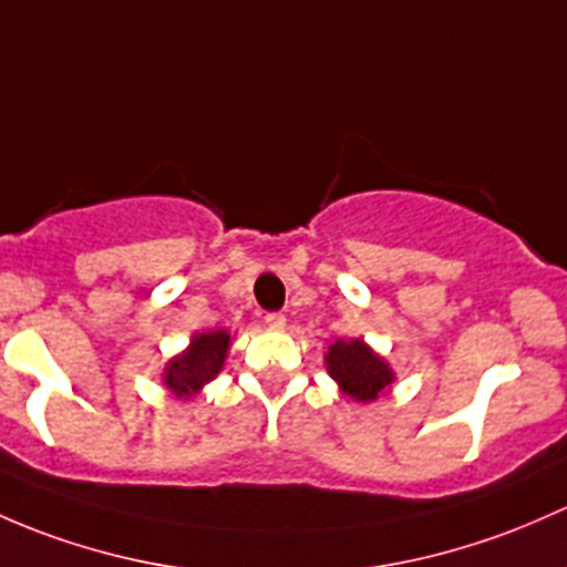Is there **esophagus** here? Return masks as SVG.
Instances as JSON below:
<instances>
[{
  "label": "esophagus",
  "mask_w": 567,
  "mask_h": 567,
  "mask_svg": "<svg viewBox=\"0 0 567 567\" xmlns=\"http://www.w3.org/2000/svg\"><path fill=\"white\" fill-rule=\"evenodd\" d=\"M266 326L271 331H282L285 329V315L282 312H268L266 315Z\"/></svg>",
  "instance_id": "1"
}]
</instances>
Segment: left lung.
<instances>
[{"label":"left lung","mask_w":567,"mask_h":567,"mask_svg":"<svg viewBox=\"0 0 567 567\" xmlns=\"http://www.w3.org/2000/svg\"><path fill=\"white\" fill-rule=\"evenodd\" d=\"M326 369L355 402H374L393 383L391 367L363 339H337L326 353Z\"/></svg>","instance_id":"left-lung-1"}]
</instances>
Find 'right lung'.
Wrapping results in <instances>:
<instances>
[{"label": "right lung", "instance_id": "1", "mask_svg": "<svg viewBox=\"0 0 567 567\" xmlns=\"http://www.w3.org/2000/svg\"><path fill=\"white\" fill-rule=\"evenodd\" d=\"M230 348V333L228 331H206L195 333L189 339V348L178 353L176 359L165 363L163 383L174 396L189 399L195 396L208 380H214L223 369L225 359H228Z\"/></svg>", "mask_w": 567, "mask_h": 567}]
</instances>
